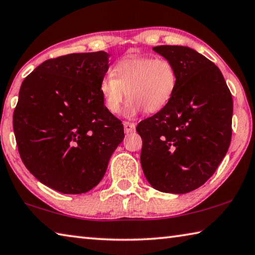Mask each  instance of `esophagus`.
<instances>
[{
	"label": "esophagus",
	"mask_w": 255,
	"mask_h": 255,
	"mask_svg": "<svg viewBox=\"0 0 255 255\" xmlns=\"http://www.w3.org/2000/svg\"><path fill=\"white\" fill-rule=\"evenodd\" d=\"M124 127H125V132H126V133H129V132H132V131H135L136 125L133 124V123L125 122V123H124Z\"/></svg>",
	"instance_id": "1"
}]
</instances>
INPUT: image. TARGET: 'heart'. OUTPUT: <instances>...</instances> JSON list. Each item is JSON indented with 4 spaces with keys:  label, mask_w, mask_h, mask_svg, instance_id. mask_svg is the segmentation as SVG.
Listing matches in <instances>:
<instances>
[{
    "label": "heart",
    "mask_w": 255,
    "mask_h": 255,
    "mask_svg": "<svg viewBox=\"0 0 255 255\" xmlns=\"http://www.w3.org/2000/svg\"><path fill=\"white\" fill-rule=\"evenodd\" d=\"M177 88V71L173 62L150 55H131L115 64L112 76L103 78L99 91L109 113L118 114L126 98V115L133 117L142 109L148 114L167 106Z\"/></svg>",
    "instance_id": "heart-1"
}]
</instances>
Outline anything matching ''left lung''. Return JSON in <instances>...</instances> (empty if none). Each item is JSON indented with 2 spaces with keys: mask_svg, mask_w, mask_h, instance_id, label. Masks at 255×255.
I'll return each mask as SVG.
<instances>
[{
  "mask_svg": "<svg viewBox=\"0 0 255 255\" xmlns=\"http://www.w3.org/2000/svg\"><path fill=\"white\" fill-rule=\"evenodd\" d=\"M152 50L177 71L170 103L136 127L142 139L141 167L152 187L184 194L215 173L232 137L233 99L223 75L211 60L179 45Z\"/></svg>",
  "mask_w": 255,
  "mask_h": 255,
  "instance_id": "1",
  "label": "left lung"
}]
</instances>
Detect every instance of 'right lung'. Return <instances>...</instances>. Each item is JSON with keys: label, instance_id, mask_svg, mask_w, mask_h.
Masks as SVG:
<instances>
[{"label": "right lung", "instance_id": "obj_1", "mask_svg": "<svg viewBox=\"0 0 255 255\" xmlns=\"http://www.w3.org/2000/svg\"><path fill=\"white\" fill-rule=\"evenodd\" d=\"M108 57L97 51L49 59L21 85L13 114L18 154L35 178L60 193L98 185L125 137L99 91Z\"/></svg>", "mask_w": 255, "mask_h": 255}]
</instances>
